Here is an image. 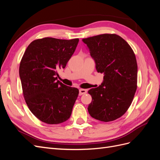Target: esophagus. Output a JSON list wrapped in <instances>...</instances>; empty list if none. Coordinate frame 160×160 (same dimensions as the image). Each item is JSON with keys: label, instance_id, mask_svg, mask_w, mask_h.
Masks as SVG:
<instances>
[{"label": "esophagus", "instance_id": "esophagus-1", "mask_svg": "<svg viewBox=\"0 0 160 160\" xmlns=\"http://www.w3.org/2000/svg\"><path fill=\"white\" fill-rule=\"evenodd\" d=\"M87 92H88L87 89H79V95H82L83 94H85V93H87Z\"/></svg>", "mask_w": 160, "mask_h": 160}]
</instances>
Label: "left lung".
<instances>
[{"mask_svg":"<svg viewBox=\"0 0 160 160\" xmlns=\"http://www.w3.org/2000/svg\"><path fill=\"white\" fill-rule=\"evenodd\" d=\"M96 70L103 73L99 87L88 91L92 97L88 111L92 118L108 122L122 117L132 103L137 89L138 65L132 47L115 34L83 38Z\"/></svg>","mask_w":160,"mask_h":160,"instance_id":"obj_1","label":"left lung"}]
</instances>
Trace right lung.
Instances as JSON below:
<instances>
[{"label":"right lung","mask_w":160,"mask_h":160,"mask_svg":"<svg viewBox=\"0 0 160 160\" xmlns=\"http://www.w3.org/2000/svg\"><path fill=\"white\" fill-rule=\"evenodd\" d=\"M79 38L45 37L33 41L19 67L22 93L28 109L41 122L59 124L68 119L79 89L57 81V70L65 68Z\"/></svg>","instance_id":"add662e5"}]
</instances>
